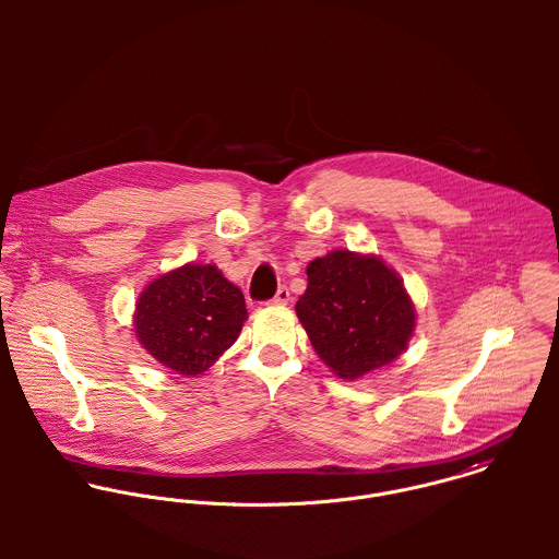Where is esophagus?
<instances>
[{
    "instance_id": "esophagus-1",
    "label": "esophagus",
    "mask_w": 559,
    "mask_h": 559,
    "mask_svg": "<svg viewBox=\"0 0 559 559\" xmlns=\"http://www.w3.org/2000/svg\"><path fill=\"white\" fill-rule=\"evenodd\" d=\"M288 301H290V293H288V288H286V286H282L269 304H271V306H286Z\"/></svg>"
}]
</instances>
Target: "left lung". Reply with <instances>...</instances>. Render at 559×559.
<instances>
[{
    "label": "left lung",
    "mask_w": 559,
    "mask_h": 559,
    "mask_svg": "<svg viewBox=\"0 0 559 559\" xmlns=\"http://www.w3.org/2000/svg\"><path fill=\"white\" fill-rule=\"evenodd\" d=\"M295 310L320 359L350 381L392 364L415 326L413 301L394 269L346 249L308 264V288Z\"/></svg>",
    "instance_id": "8db88e82"
}]
</instances>
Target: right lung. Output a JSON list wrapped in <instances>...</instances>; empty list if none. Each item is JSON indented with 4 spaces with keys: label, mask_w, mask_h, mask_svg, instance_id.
<instances>
[{
    "label": "right lung",
    "mask_w": 559,
    "mask_h": 559,
    "mask_svg": "<svg viewBox=\"0 0 559 559\" xmlns=\"http://www.w3.org/2000/svg\"><path fill=\"white\" fill-rule=\"evenodd\" d=\"M245 320L242 293L215 264H185L144 288L135 335L165 368L195 377L237 342Z\"/></svg>",
    "instance_id": "right-lung-1"
}]
</instances>
